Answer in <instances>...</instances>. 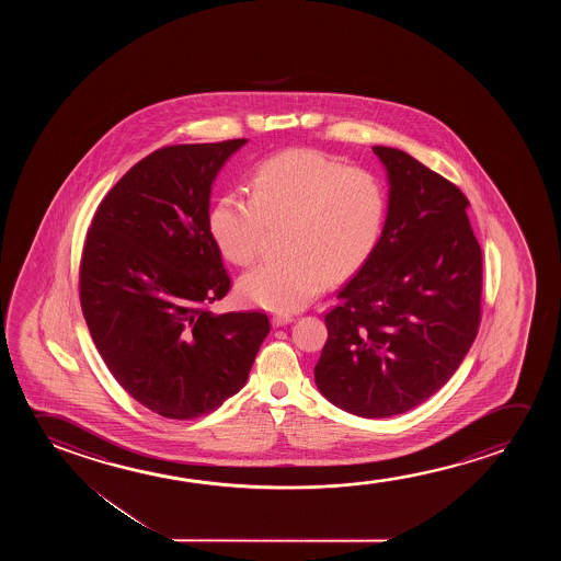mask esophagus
<instances>
[{"label":"esophagus","mask_w":561,"mask_h":561,"mask_svg":"<svg viewBox=\"0 0 561 561\" xmlns=\"http://www.w3.org/2000/svg\"><path fill=\"white\" fill-rule=\"evenodd\" d=\"M295 322V316L291 314H274L272 316V323L279 328V325H287V323Z\"/></svg>","instance_id":"obj_1"}]
</instances>
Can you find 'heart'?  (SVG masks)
<instances>
[{"mask_svg":"<svg viewBox=\"0 0 561 561\" xmlns=\"http://www.w3.org/2000/svg\"><path fill=\"white\" fill-rule=\"evenodd\" d=\"M387 213L379 176L331 154L291 149L254 169L249 197L224 193L208 215L220 253L239 266L261 254L266 228L282 226L284 256L239 279L243 299L274 312L307 307L325 279L351 276L374 253Z\"/></svg>","mask_w":561,"mask_h":561,"instance_id":"1","label":"heart"}]
</instances>
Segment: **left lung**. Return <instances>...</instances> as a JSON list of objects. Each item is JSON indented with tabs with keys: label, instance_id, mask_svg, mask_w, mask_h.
Instances as JSON below:
<instances>
[{
	"label": "left lung",
	"instance_id": "left-lung-1",
	"mask_svg": "<svg viewBox=\"0 0 561 561\" xmlns=\"http://www.w3.org/2000/svg\"><path fill=\"white\" fill-rule=\"evenodd\" d=\"M374 153L389 178L387 220L325 314L314 377L335 407L391 417L433 397L473 345L483 256L458 185L400 149Z\"/></svg>",
	"mask_w": 561,
	"mask_h": 561
}]
</instances>
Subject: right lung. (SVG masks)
<instances>
[{
  "instance_id": "1",
  "label": "right lung",
  "mask_w": 561,
  "mask_h": 561,
  "mask_svg": "<svg viewBox=\"0 0 561 561\" xmlns=\"http://www.w3.org/2000/svg\"><path fill=\"white\" fill-rule=\"evenodd\" d=\"M247 139L157 149L103 197L80 261V305L108 371L154 414H210L247 383L264 312L213 314L231 282L208 230L210 187Z\"/></svg>"
}]
</instances>
